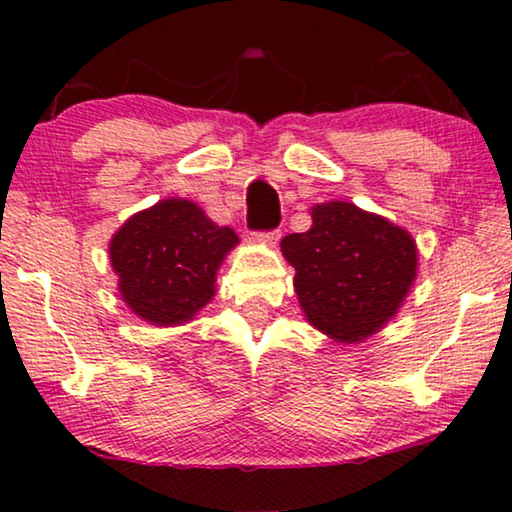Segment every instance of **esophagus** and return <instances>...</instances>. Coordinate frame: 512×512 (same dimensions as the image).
I'll list each match as a JSON object with an SVG mask.
<instances>
[{"mask_svg":"<svg viewBox=\"0 0 512 512\" xmlns=\"http://www.w3.org/2000/svg\"><path fill=\"white\" fill-rule=\"evenodd\" d=\"M256 240H261L265 244H277L279 237H282V230L272 228V230H261V233H254Z\"/></svg>","mask_w":512,"mask_h":512,"instance_id":"esophagus-1","label":"esophagus"}]
</instances>
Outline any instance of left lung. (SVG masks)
Returning a JSON list of instances; mask_svg holds the SVG:
<instances>
[{"mask_svg":"<svg viewBox=\"0 0 512 512\" xmlns=\"http://www.w3.org/2000/svg\"><path fill=\"white\" fill-rule=\"evenodd\" d=\"M307 319L340 342H356L394 317L417 275L412 237L349 202L312 209V228L282 240Z\"/></svg>","mask_w":512,"mask_h":512,"instance_id":"1","label":"left lung"}]
</instances>
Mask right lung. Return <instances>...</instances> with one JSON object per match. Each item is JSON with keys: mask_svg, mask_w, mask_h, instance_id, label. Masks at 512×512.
Returning <instances> with one entry per match:
<instances>
[{"mask_svg": "<svg viewBox=\"0 0 512 512\" xmlns=\"http://www.w3.org/2000/svg\"><path fill=\"white\" fill-rule=\"evenodd\" d=\"M237 244L188 200H163L123 223L111 240V265L128 307L158 326L181 324L214 296L216 270Z\"/></svg>", "mask_w": 512, "mask_h": 512, "instance_id": "1", "label": "right lung"}]
</instances>
